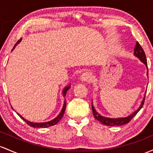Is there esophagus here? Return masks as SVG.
Returning a JSON list of instances; mask_svg holds the SVG:
<instances>
[{
  "instance_id": "1",
  "label": "esophagus",
  "mask_w": 153,
  "mask_h": 153,
  "mask_svg": "<svg viewBox=\"0 0 153 153\" xmlns=\"http://www.w3.org/2000/svg\"><path fill=\"white\" fill-rule=\"evenodd\" d=\"M80 80L82 82H89L91 80V74L88 72L84 73L82 74V75L80 76Z\"/></svg>"
}]
</instances>
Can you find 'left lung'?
I'll return each instance as SVG.
<instances>
[{"label": "left lung", "mask_w": 153, "mask_h": 153, "mask_svg": "<svg viewBox=\"0 0 153 153\" xmlns=\"http://www.w3.org/2000/svg\"><path fill=\"white\" fill-rule=\"evenodd\" d=\"M134 55L139 59L142 63L145 64L146 68H147V58H146V55L145 51H144L143 48H142V46L139 45V43L138 42H137L136 43V46L134 47ZM147 75L148 77V70L147 71ZM145 97H144L143 100H142V102H141L140 106L137 110H135L133 113L131 114L130 115L127 117H117V118H111V117H104L102 115H100L98 112H97V110H95L94 107L93 105V102L91 103V108H92V111H93V114L94 116L97 120H98L100 123H102L104 125L108 126H123L125 125V124L128 123L131 120L133 117L135 116L137 114L139 110L142 109V106L144 105V102H145Z\"/></svg>", "instance_id": "8db88e82"}]
</instances>
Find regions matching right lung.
<instances>
[{"mask_svg":"<svg viewBox=\"0 0 153 153\" xmlns=\"http://www.w3.org/2000/svg\"><path fill=\"white\" fill-rule=\"evenodd\" d=\"M22 41V38L19 40V41H18L17 43H16V44H15V46H14V48H13L12 51L14 49V48H15V47H16V45H17L18 43H19L20 41ZM70 84L66 85V86H65V88H64V89L62 91V94H63V97H65L67 92H68V91L70 89ZM65 108H66V101H65V102H64V105H63L62 109V110H61V112H60V113L57 116L55 117L54 119H53V120H50V121L44 122V123H33V122L28 121L27 120H26V119L24 118V117L22 116V115H20L19 113H17V112H16V113H17V115H19V116L21 117L22 119H23V120H24L26 122V123L30 126L33 127V128H47V127H50V126H52L56 125V124L59 121V120H61L62 118L63 115H64V113H65ZM12 109H13V110H14V108H13V107H12Z\"/></svg>","mask_w":153,"mask_h":153,"instance_id":"right-lung-1","label":"right lung"}]
</instances>
